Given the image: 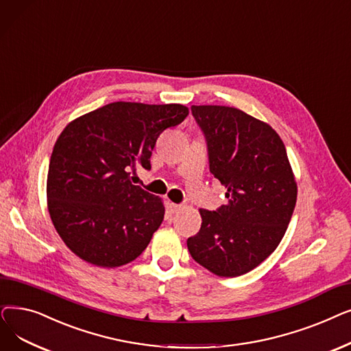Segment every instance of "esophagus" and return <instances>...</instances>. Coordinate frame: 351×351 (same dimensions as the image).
<instances>
[{"instance_id": "obj_1", "label": "esophagus", "mask_w": 351, "mask_h": 351, "mask_svg": "<svg viewBox=\"0 0 351 351\" xmlns=\"http://www.w3.org/2000/svg\"><path fill=\"white\" fill-rule=\"evenodd\" d=\"M181 208H182V204H174V203H171V204H170V210H171V213H178Z\"/></svg>"}]
</instances>
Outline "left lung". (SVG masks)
Listing matches in <instances>:
<instances>
[{
    "instance_id": "1",
    "label": "left lung",
    "mask_w": 351,
    "mask_h": 351,
    "mask_svg": "<svg viewBox=\"0 0 351 351\" xmlns=\"http://www.w3.org/2000/svg\"><path fill=\"white\" fill-rule=\"evenodd\" d=\"M203 131L210 173L227 189V204L199 208L202 228L187 240L191 257L220 277L252 271L287 230L297 184L277 132L241 110L191 106Z\"/></svg>"
}]
</instances>
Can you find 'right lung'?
<instances>
[{
    "label": "right lung",
    "mask_w": 351,
    "mask_h": 351,
    "mask_svg": "<svg viewBox=\"0 0 351 351\" xmlns=\"http://www.w3.org/2000/svg\"><path fill=\"white\" fill-rule=\"evenodd\" d=\"M181 104L117 101L64 128L48 167L47 199L53 224L74 254L94 265L136 260L164 219L161 199L131 182L149 170L161 132L184 121Z\"/></svg>",
    "instance_id": "1"
}]
</instances>
